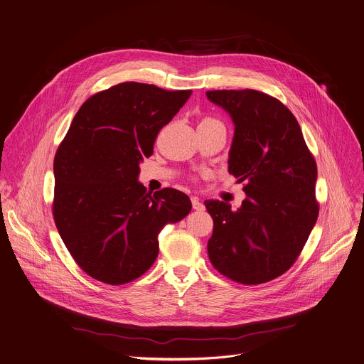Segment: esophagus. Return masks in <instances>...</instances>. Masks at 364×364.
Here are the masks:
<instances>
[{"instance_id": "1", "label": "esophagus", "mask_w": 364, "mask_h": 364, "mask_svg": "<svg viewBox=\"0 0 364 364\" xmlns=\"http://www.w3.org/2000/svg\"><path fill=\"white\" fill-rule=\"evenodd\" d=\"M191 204H193V208L194 210H204V204L198 200V197H191Z\"/></svg>"}]
</instances>
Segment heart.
<instances>
[{
    "instance_id": "heart-1",
    "label": "heart",
    "mask_w": 364,
    "mask_h": 364,
    "mask_svg": "<svg viewBox=\"0 0 364 364\" xmlns=\"http://www.w3.org/2000/svg\"><path fill=\"white\" fill-rule=\"evenodd\" d=\"M201 123H218V121H215V119H211V118H205V119H203Z\"/></svg>"
}]
</instances>
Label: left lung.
Segmentation results:
<instances>
[{
    "mask_svg": "<svg viewBox=\"0 0 364 364\" xmlns=\"http://www.w3.org/2000/svg\"><path fill=\"white\" fill-rule=\"evenodd\" d=\"M232 119L228 173L243 187L240 208L205 200L213 217L207 252L223 276L260 284L287 272L317 221V166L291 111L256 90L207 91Z\"/></svg>",
    "mask_w": 364,
    "mask_h": 364,
    "instance_id": "obj_1",
    "label": "left lung"
}]
</instances>
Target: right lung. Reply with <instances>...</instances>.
<instances>
[{
    "instance_id": "1",
    "label": "right lung",
    "mask_w": 364,
    "mask_h": 364,
    "mask_svg": "<svg viewBox=\"0 0 364 364\" xmlns=\"http://www.w3.org/2000/svg\"><path fill=\"white\" fill-rule=\"evenodd\" d=\"M191 90L121 82L77 111L54 159V221L75 263L118 286L143 276L159 256V234L191 210L176 188L147 193L140 163Z\"/></svg>"
}]
</instances>
